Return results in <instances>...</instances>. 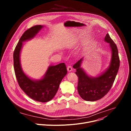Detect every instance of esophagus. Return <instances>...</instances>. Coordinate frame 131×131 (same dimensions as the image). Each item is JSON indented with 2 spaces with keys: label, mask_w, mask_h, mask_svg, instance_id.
I'll list each match as a JSON object with an SVG mask.
<instances>
[{
  "label": "esophagus",
  "mask_w": 131,
  "mask_h": 131,
  "mask_svg": "<svg viewBox=\"0 0 131 131\" xmlns=\"http://www.w3.org/2000/svg\"><path fill=\"white\" fill-rule=\"evenodd\" d=\"M67 70H68V72H70V71H71L72 70V67H71V66H67Z\"/></svg>",
  "instance_id": "esophagus-1"
}]
</instances>
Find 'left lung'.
<instances>
[{"label": "left lung", "mask_w": 131, "mask_h": 131, "mask_svg": "<svg viewBox=\"0 0 131 131\" xmlns=\"http://www.w3.org/2000/svg\"><path fill=\"white\" fill-rule=\"evenodd\" d=\"M104 40L109 43L111 59L107 69L97 77L89 76L81 67L83 58L73 65L78 77L77 90L81 97L86 101H96L103 97L109 91L118 73L120 59L117 47L107 33Z\"/></svg>", "instance_id": "left-lung-1"}]
</instances>
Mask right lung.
I'll return each instance as SVG.
<instances>
[{
    "instance_id": "obj_1",
    "label": "right lung",
    "mask_w": 131,
    "mask_h": 131,
    "mask_svg": "<svg viewBox=\"0 0 131 131\" xmlns=\"http://www.w3.org/2000/svg\"><path fill=\"white\" fill-rule=\"evenodd\" d=\"M43 27L36 25L24 32L14 51L13 64L15 76L21 89L32 100L45 103L51 101L57 93L62 80L67 72L65 64L63 63L50 66L42 79L34 80L24 73L20 60L22 42L34 38Z\"/></svg>"
}]
</instances>
